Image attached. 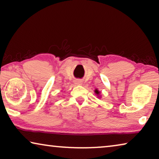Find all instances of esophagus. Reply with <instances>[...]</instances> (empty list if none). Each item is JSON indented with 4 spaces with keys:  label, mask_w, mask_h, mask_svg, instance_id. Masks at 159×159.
I'll return each mask as SVG.
<instances>
[{
    "label": "esophagus",
    "mask_w": 159,
    "mask_h": 159,
    "mask_svg": "<svg viewBox=\"0 0 159 159\" xmlns=\"http://www.w3.org/2000/svg\"><path fill=\"white\" fill-rule=\"evenodd\" d=\"M76 84H82V82H81V81H77V82H76Z\"/></svg>",
    "instance_id": "1"
}]
</instances>
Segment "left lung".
<instances>
[{
    "mask_svg": "<svg viewBox=\"0 0 159 159\" xmlns=\"http://www.w3.org/2000/svg\"><path fill=\"white\" fill-rule=\"evenodd\" d=\"M95 94H96L97 95H99V94H100V92H99L98 90H97V89H96V90H95ZM98 97H99V96H98Z\"/></svg>",
    "mask_w": 159,
    "mask_h": 159,
    "instance_id": "left-lung-1",
    "label": "left lung"
}]
</instances>
